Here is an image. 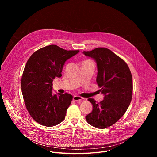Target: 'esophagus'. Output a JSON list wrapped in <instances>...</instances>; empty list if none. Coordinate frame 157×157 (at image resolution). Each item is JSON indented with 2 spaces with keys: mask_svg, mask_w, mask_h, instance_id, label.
<instances>
[{
  "mask_svg": "<svg viewBox=\"0 0 157 157\" xmlns=\"http://www.w3.org/2000/svg\"><path fill=\"white\" fill-rule=\"evenodd\" d=\"M73 99L75 101H81L83 99V98L81 96H74L73 98Z\"/></svg>",
  "mask_w": 157,
  "mask_h": 157,
  "instance_id": "obj_1",
  "label": "esophagus"
}]
</instances>
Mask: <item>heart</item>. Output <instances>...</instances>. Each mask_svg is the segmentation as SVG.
I'll list each match as a JSON object with an SVG mask.
<instances>
[{
  "mask_svg": "<svg viewBox=\"0 0 157 157\" xmlns=\"http://www.w3.org/2000/svg\"><path fill=\"white\" fill-rule=\"evenodd\" d=\"M87 61H88V60H87Z\"/></svg>",
  "mask_w": 157,
  "mask_h": 157,
  "instance_id": "obj_1",
  "label": "heart"
}]
</instances>
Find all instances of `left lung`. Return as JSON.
Returning a JSON list of instances; mask_svg holds the SVG:
<instances>
[{
    "instance_id": "obj_1",
    "label": "left lung",
    "mask_w": 157,
    "mask_h": 157,
    "mask_svg": "<svg viewBox=\"0 0 157 157\" xmlns=\"http://www.w3.org/2000/svg\"><path fill=\"white\" fill-rule=\"evenodd\" d=\"M83 53L96 61L98 71L96 82L104 94L99 103L88 99L93 109L86 119L93 127L105 128L117 122L130 105L133 91L132 74L127 64L109 49L96 48Z\"/></svg>"
}]
</instances>
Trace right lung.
<instances>
[{
    "instance_id": "right-lung-1",
    "label": "right lung",
    "mask_w": 157,
    "mask_h": 157,
    "mask_svg": "<svg viewBox=\"0 0 157 157\" xmlns=\"http://www.w3.org/2000/svg\"><path fill=\"white\" fill-rule=\"evenodd\" d=\"M79 52L51 44L38 50L28 59L21 79V92L30 115L38 124L52 127L64 119L73 96L53 95L52 82L61 76L65 61Z\"/></svg>"
}]
</instances>
